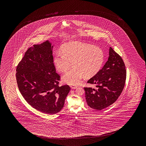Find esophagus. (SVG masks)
<instances>
[{"mask_svg":"<svg viewBox=\"0 0 146 146\" xmlns=\"http://www.w3.org/2000/svg\"><path fill=\"white\" fill-rule=\"evenodd\" d=\"M70 88H71L72 89H76L77 87L76 86H70Z\"/></svg>","mask_w":146,"mask_h":146,"instance_id":"34e87169","label":"esophagus"}]
</instances>
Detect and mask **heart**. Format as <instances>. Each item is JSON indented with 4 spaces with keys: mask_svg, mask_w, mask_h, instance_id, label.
Listing matches in <instances>:
<instances>
[{
    "mask_svg": "<svg viewBox=\"0 0 146 146\" xmlns=\"http://www.w3.org/2000/svg\"><path fill=\"white\" fill-rule=\"evenodd\" d=\"M104 59V53L98 47L73 42L62 47L61 53H56L53 63L57 70L60 73L73 68L62 78L64 83L76 86L81 82L82 79L92 77L99 72Z\"/></svg>",
    "mask_w": 146,
    "mask_h": 146,
    "instance_id": "b5f03b06",
    "label": "heart"
}]
</instances>
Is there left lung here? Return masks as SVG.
I'll return each mask as SVG.
<instances>
[{
    "label": "left lung",
    "instance_id": "8db88e82",
    "mask_svg": "<svg viewBox=\"0 0 146 146\" xmlns=\"http://www.w3.org/2000/svg\"><path fill=\"white\" fill-rule=\"evenodd\" d=\"M126 78L124 61L110 47L108 61L102 68L87 82L96 84L97 89L84 88L88 105L96 110H101L112 105L123 91Z\"/></svg>",
    "mask_w": 146,
    "mask_h": 146
}]
</instances>
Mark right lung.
<instances>
[{
  "mask_svg": "<svg viewBox=\"0 0 146 146\" xmlns=\"http://www.w3.org/2000/svg\"><path fill=\"white\" fill-rule=\"evenodd\" d=\"M53 45L49 40L34 45L25 52L16 69L19 91L34 109L47 114L61 111L70 88L58 86L60 76L53 63Z\"/></svg>",
  "mask_w": 146,
  "mask_h": 146,
  "instance_id": "obj_1",
  "label": "right lung"
}]
</instances>
